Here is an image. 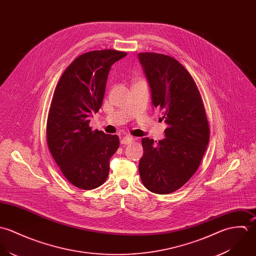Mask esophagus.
<instances>
[{
    "mask_svg": "<svg viewBox=\"0 0 256 256\" xmlns=\"http://www.w3.org/2000/svg\"><path fill=\"white\" fill-rule=\"evenodd\" d=\"M134 140V138H132V136H124V138L120 140V144H132Z\"/></svg>",
    "mask_w": 256,
    "mask_h": 256,
    "instance_id": "obj_1",
    "label": "esophagus"
}]
</instances>
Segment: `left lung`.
<instances>
[{"label":"left lung","mask_w":256,"mask_h":256,"mask_svg":"<svg viewBox=\"0 0 256 256\" xmlns=\"http://www.w3.org/2000/svg\"><path fill=\"white\" fill-rule=\"evenodd\" d=\"M148 77L152 104L167 124L165 138L142 140L138 164L142 181L156 194L180 189L197 171L210 140V126L200 91L186 68L175 58L154 52L138 53Z\"/></svg>","instance_id":"8db88e82"}]
</instances>
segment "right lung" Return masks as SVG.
Returning <instances> with one entry per match:
<instances>
[{"mask_svg": "<svg viewBox=\"0 0 256 256\" xmlns=\"http://www.w3.org/2000/svg\"><path fill=\"white\" fill-rule=\"evenodd\" d=\"M126 56L114 50L78 56L63 72L53 93L46 124L48 146L64 177L83 190L100 187L110 159L120 146L116 134L89 126L102 106L110 66Z\"/></svg>", "mask_w": 256, "mask_h": 256, "instance_id": "right-lung-1", "label": "right lung"}]
</instances>
